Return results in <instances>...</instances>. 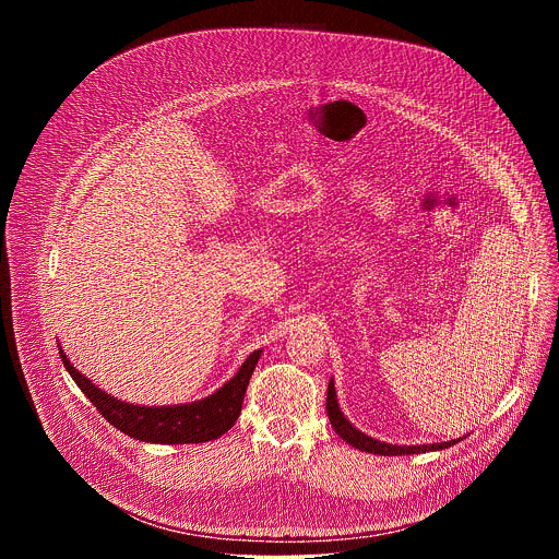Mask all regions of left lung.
<instances>
[{
	"mask_svg": "<svg viewBox=\"0 0 559 559\" xmlns=\"http://www.w3.org/2000/svg\"><path fill=\"white\" fill-rule=\"evenodd\" d=\"M328 416L330 423L334 427V431L354 449L365 451V453H373V455H412V453H427V451H440V449H449L451 444L460 442L462 438L449 440V442H433V444H389V442H380L367 433H362L360 429H356L345 414L341 412L338 397H336V386H334V378L328 384ZM466 438V436H464Z\"/></svg>",
	"mask_w": 559,
	"mask_h": 559,
	"instance_id": "8db88e82",
	"label": "left lung"
}]
</instances>
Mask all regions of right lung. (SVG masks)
Here are the masks:
<instances>
[{
  "mask_svg": "<svg viewBox=\"0 0 559 559\" xmlns=\"http://www.w3.org/2000/svg\"><path fill=\"white\" fill-rule=\"evenodd\" d=\"M57 347L66 371L76 382V386L88 395V401L97 407V412L126 436L152 444H197L216 440L218 436L229 431L238 420V414H241L246 389L263 354V349L252 352L223 386H218L212 395L201 397V401L186 405L147 407L123 403L119 397L106 393L104 389L93 384L88 376L72 367L61 345Z\"/></svg>",
  "mask_w": 559,
  "mask_h": 559,
  "instance_id": "1",
  "label": "right lung"
}]
</instances>
